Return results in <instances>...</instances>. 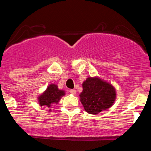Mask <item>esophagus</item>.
<instances>
[{
	"label": "esophagus",
	"instance_id": "esophagus-1",
	"mask_svg": "<svg viewBox=\"0 0 151 151\" xmlns=\"http://www.w3.org/2000/svg\"><path fill=\"white\" fill-rule=\"evenodd\" d=\"M69 93H72V94H76V90H74V89H71V90H69Z\"/></svg>",
	"mask_w": 151,
	"mask_h": 151
}]
</instances>
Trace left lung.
<instances>
[{
	"instance_id": "obj_1",
	"label": "left lung",
	"mask_w": 151,
	"mask_h": 151,
	"mask_svg": "<svg viewBox=\"0 0 151 151\" xmlns=\"http://www.w3.org/2000/svg\"><path fill=\"white\" fill-rule=\"evenodd\" d=\"M80 101L88 113L96 115L114 104L116 98L115 88L98 77H88L83 83Z\"/></svg>"
}]
</instances>
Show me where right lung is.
<instances>
[{
	"instance_id": "1",
	"label": "right lung",
	"mask_w": 151,
	"mask_h": 151,
	"mask_svg": "<svg viewBox=\"0 0 151 151\" xmlns=\"http://www.w3.org/2000/svg\"><path fill=\"white\" fill-rule=\"evenodd\" d=\"M65 95V91L59 90L57 85L50 84L46 91L38 97L39 105L49 108L53 104H58L62 96ZM51 109H50V111Z\"/></svg>"
}]
</instances>
